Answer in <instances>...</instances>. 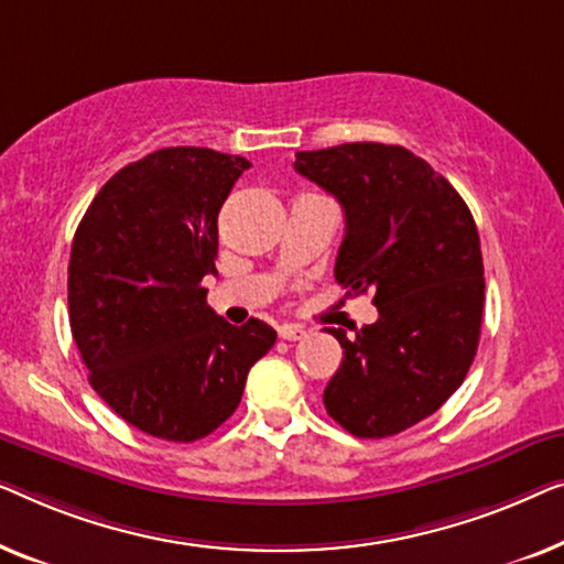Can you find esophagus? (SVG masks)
Listing matches in <instances>:
<instances>
[{
	"label": "esophagus",
	"instance_id": "esophagus-1",
	"mask_svg": "<svg viewBox=\"0 0 564 564\" xmlns=\"http://www.w3.org/2000/svg\"><path fill=\"white\" fill-rule=\"evenodd\" d=\"M279 337L289 339V343H296V339L306 337V329L296 327V324H283V327H279Z\"/></svg>",
	"mask_w": 564,
	"mask_h": 564
}]
</instances>
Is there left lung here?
Here are the masks:
<instances>
[{
  "mask_svg": "<svg viewBox=\"0 0 564 564\" xmlns=\"http://www.w3.org/2000/svg\"><path fill=\"white\" fill-rule=\"evenodd\" d=\"M293 169L343 204L335 279L378 306L355 337L324 329L343 345L324 406L355 437H391L432 416L470 370L486 301L478 227L449 181L401 145L304 150Z\"/></svg>",
  "mask_w": 564,
  "mask_h": 564,
  "instance_id": "left-lung-1",
  "label": "left lung"
}]
</instances>
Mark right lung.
Returning <instances> with one entry per match:
<instances>
[{"instance_id":"add662e5","label":"right lung","mask_w":564,"mask_h":564,"mask_svg":"<svg viewBox=\"0 0 564 564\" xmlns=\"http://www.w3.org/2000/svg\"><path fill=\"white\" fill-rule=\"evenodd\" d=\"M250 161L163 148L101 186L74 235L68 314L89 383L150 437L194 442L240 406L275 329L235 327L206 304L217 217Z\"/></svg>"}]
</instances>
